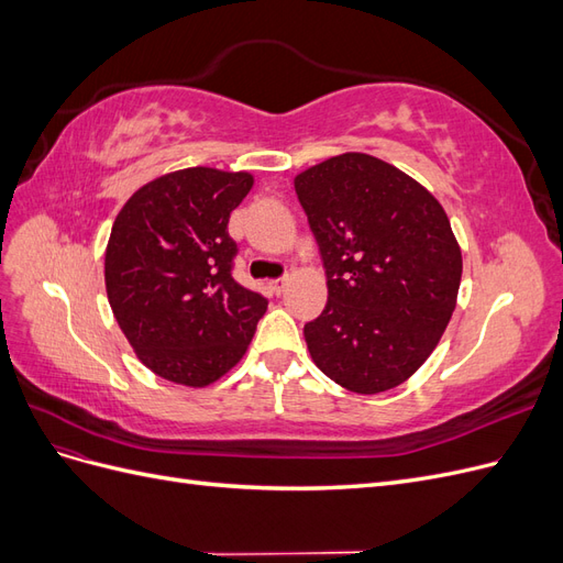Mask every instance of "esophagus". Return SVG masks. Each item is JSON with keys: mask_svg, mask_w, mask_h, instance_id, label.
Here are the masks:
<instances>
[{"mask_svg": "<svg viewBox=\"0 0 563 563\" xmlns=\"http://www.w3.org/2000/svg\"><path fill=\"white\" fill-rule=\"evenodd\" d=\"M286 286H288V277H279V279H272L269 284H267V288L275 296H282L284 291H286Z\"/></svg>", "mask_w": 563, "mask_h": 563, "instance_id": "obj_1", "label": "esophagus"}]
</instances>
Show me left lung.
Listing matches in <instances>:
<instances>
[{
    "mask_svg": "<svg viewBox=\"0 0 563 563\" xmlns=\"http://www.w3.org/2000/svg\"><path fill=\"white\" fill-rule=\"evenodd\" d=\"M329 300L305 323L312 362L356 395L401 385L446 331L463 255L446 211L411 176L347 152L296 176Z\"/></svg>",
    "mask_w": 563,
    "mask_h": 563,
    "instance_id": "8db88e82",
    "label": "left lung"
}]
</instances>
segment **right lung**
<instances>
[{"label": "right lung", "mask_w": 563, "mask_h": 563, "mask_svg": "<svg viewBox=\"0 0 563 563\" xmlns=\"http://www.w3.org/2000/svg\"><path fill=\"white\" fill-rule=\"evenodd\" d=\"M251 174L195 166L143 185L119 211L106 288L119 329L157 376L211 385L242 360L267 298L234 282L230 213Z\"/></svg>", "instance_id": "right-lung-1"}]
</instances>
